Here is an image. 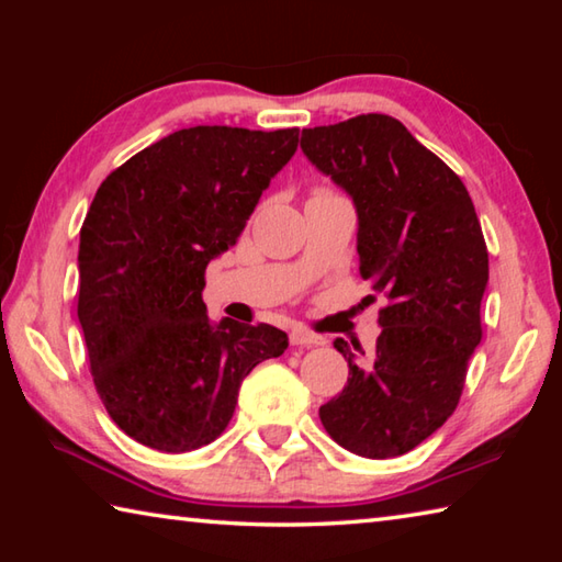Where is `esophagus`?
<instances>
[{"label":"esophagus","instance_id":"34e87169","mask_svg":"<svg viewBox=\"0 0 562 562\" xmlns=\"http://www.w3.org/2000/svg\"><path fill=\"white\" fill-rule=\"evenodd\" d=\"M290 341L294 347H322V345H327L325 337H319V335H315V331H307V329H292Z\"/></svg>","mask_w":562,"mask_h":562}]
</instances>
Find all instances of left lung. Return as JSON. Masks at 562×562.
Segmentation results:
<instances>
[{"instance_id":"1","label":"left lung","mask_w":562,"mask_h":562,"mask_svg":"<svg viewBox=\"0 0 562 562\" xmlns=\"http://www.w3.org/2000/svg\"><path fill=\"white\" fill-rule=\"evenodd\" d=\"M310 164L357 207L361 278L389 297L369 361H349L341 392L319 406L327 434L364 459H394L441 429L481 341L488 250L461 178L384 113L304 128Z\"/></svg>"}]
</instances>
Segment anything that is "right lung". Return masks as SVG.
Masks as SVG:
<instances>
[{"label":"right lung","instance_id":"obj_1","mask_svg":"<svg viewBox=\"0 0 562 562\" xmlns=\"http://www.w3.org/2000/svg\"><path fill=\"white\" fill-rule=\"evenodd\" d=\"M297 128L193 126L103 180L81 225L79 322L109 416L148 449L183 453L231 424L243 379L288 349L270 325L207 319V262L237 243Z\"/></svg>","mask_w":562,"mask_h":562}]
</instances>
